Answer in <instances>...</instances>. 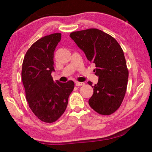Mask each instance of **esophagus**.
Segmentation results:
<instances>
[{
  "label": "esophagus",
  "mask_w": 152,
  "mask_h": 152,
  "mask_svg": "<svg viewBox=\"0 0 152 152\" xmlns=\"http://www.w3.org/2000/svg\"><path fill=\"white\" fill-rule=\"evenodd\" d=\"M84 82H76V86H83V85H84Z\"/></svg>",
  "instance_id": "esophagus-1"
}]
</instances>
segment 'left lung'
<instances>
[{"mask_svg": "<svg viewBox=\"0 0 152 152\" xmlns=\"http://www.w3.org/2000/svg\"><path fill=\"white\" fill-rule=\"evenodd\" d=\"M70 37L84 51L88 60L95 64L98 83L88 103L96 113L113 114L119 109L127 90L129 71L124 53L117 40L98 29L71 33Z\"/></svg>", "mask_w": 152, "mask_h": 152, "instance_id": "obj_1", "label": "left lung"}]
</instances>
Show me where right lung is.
<instances>
[{
    "mask_svg": "<svg viewBox=\"0 0 152 152\" xmlns=\"http://www.w3.org/2000/svg\"><path fill=\"white\" fill-rule=\"evenodd\" d=\"M61 33L43 37L31 46L23 61L21 78L29 108L43 122H55L65 111L73 81H53V53Z\"/></svg>",
    "mask_w": 152,
    "mask_h": 152,
    "instance_id": "right-lung-1",
    "label": "right lung"
}]
</instances>
